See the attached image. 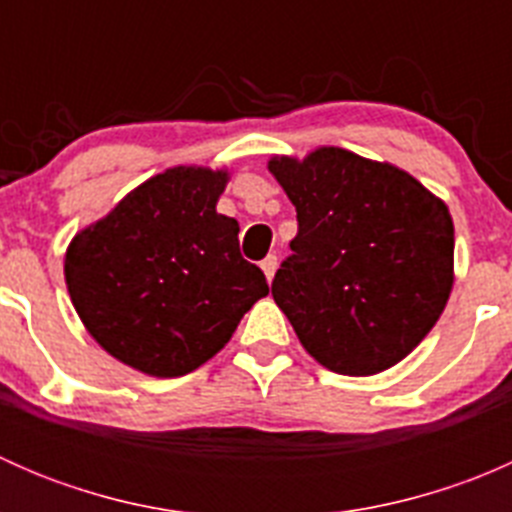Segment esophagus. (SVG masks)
<instances>
[{"mask_svg":"<svg viewBox=\"0 0 512 512\" xmlns=\"http://www.w3.org/2000/svg\"><path fill=\"white\" fill-rule=\"evenodd\" d=\"M260 267H262V272H265L267 282H272V277H275V272H277V257L275 255H267L265 260L260 262Z\"/></svg>","mask_w":512,"mask_h":512,"instance_id":"1","label":"esophagus"}]
</instances>
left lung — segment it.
<instances>
[{"label": "left lung", "mask_w": 512, "mask_h": 512, "mask_svg": "<svg viewBox=\"0 0 512 512\" xmlns=\"http://www.w3.org/2000/svg\"><path fill=\"white\" fill-rule=\"evenodd\" d=\"M267 168L297 210L272 297L302 347L344 376L396 366L451 297L448 205L399 165L347 148L272 156Z\"/></svg>", "instance_id": "8db88e82"}]
</instances>
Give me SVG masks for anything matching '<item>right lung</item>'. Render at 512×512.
<instances>
[{
    "label": "right lung",
    "mask_w": 512,
    "mask_h": 512,
    "mask_svg": "<svg viewBox=\"0 0 512 512\" xmlns=\"http://www.w3.org/2000/svg\"><path fill=\"white\" fill-rule=\"evenodd\" d=\"M227 180V168L173 165L71 237V304L121 364L156 379L190 374L270 294L260 267L240 255L237 220L215 210Z\"/></svg>",
    "instance_id": "add662e5"
}]
</instances>
